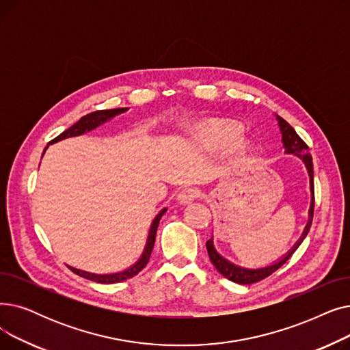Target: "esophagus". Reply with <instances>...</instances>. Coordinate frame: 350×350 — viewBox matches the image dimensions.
Segmentation results:
<instances>
[{
    "mask_svg": "<svg viewBox=\"0 0 350 350\" xmlns=\"http://www.w3.org/2000/svg\"><path fill=\"white\" fill-rule=\"evenodd\" d=\"M198 196H199V191L196 188H185L179 192L178 202L182 205H187V204H191L192 201H195Z\"/></svg>",
    "mask_w": 350,
    "mask_h": 350,
    "instance_id": "1",
    "label": "esophagus"
}]
</instances>
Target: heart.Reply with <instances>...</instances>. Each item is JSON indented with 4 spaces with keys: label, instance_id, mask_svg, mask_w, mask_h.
<instances>
[{
    "label": "heart",
    "instance_id": "b5f03b06",
    "mask_svg": "<svg viewBox=\"0 0 350 350\" xmlns=\"http://www.w3.org/2000/svg\"><path fill=\"white\" fill-rule=\"evenodd\" d=\"M241 134V126L230 121H208L198 126L195 137L204 146L209 149H224L229 144L234 142ZM235 148L238 151H243L245 144L237 142Z\"/></svg>",
    "mask_w": 350,
    "mask_h": 350
}]
</instances>
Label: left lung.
I'll return each mask as SVG.
<instances>
[{
	"label": "left lung",
	"mask_w": 350,
	"mask_h": 350,
	"mask_svg": "<svg viewBox=\"0 0 350 350\" xmlns=\"http://www.w3.org/2000/svg\"><path fill=\"white\" fill-rule=\"evenodd\" d=\"M278 118V124L282 132V142H284L285 146V152L286 154H293L296 157L301 158L305 162V166L309 174V179H310V192H312V204H310V209H309V222L305 226V230L302 237L299 238V241L295 243V246L291 249V251L282 258L280 260L275 262L273 265L265 266V268H259V269H247V268H242V266H237L234 263H230L229 260H226L225 258H222L216 249L213 247V239L211 238L206 242V249H208V255L211 262L213 263V266L216 268L222 276H225L226 279L235 282V284H241V285H251V284H256V282L268 278L269 275H272L275 271H278L282 265H284L304 242V239L306 238L308 232L310 229L312 225V219H313V209H314V187H313V162H312V157L309 154V146L304 142V139L296 134V131L280 116H276Z\"/></svg>",
	"instance_id": "1"
}]
</instances>
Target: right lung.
I'll return each mask as SVG.
<instances>
[{"mask_svg":"<svg viewBox=\"0 0 350 350\" xmlns=\"http://www.w3.org/2000/svg\"><path fill=\"white\" fill-rule=\"evenodd\" d=\"M128 108H115V109H103V111H95V112H91V113H87L82 116V118L75 122L72 126H70L68 129H65L62 134H59L57 138H54L49 144H54V142H58L61 139H65V138H71V137H78V135H82L85 134V132H90L92 129H95L96 126H99L101 124L107 122L108 120L113 118L115 115H120L122 112H125ZM45 152V151H44ZM166 212V208H163L158 215L157 218L154 219L152 225H151V229H149V235H148V241H146V246H145V251L142 254V256L139 258V260L132 265L131 268L122 271V272H118V273H107V275H98V273H91V272H85V271H81V269H77V268H72V266H68V268L82 276L85 279H90V280H94V282H98V284H118V282H124L129 278H134L135 275H138L149 260V258H151V254H152V249H154V243H155V237H157V230H158V225H159V219L162 218V215Z\"/></svg>","mask_w":350,"mask_h":350,"instance_id":"right-lung-1","label":"right lung"}]
</instances>
